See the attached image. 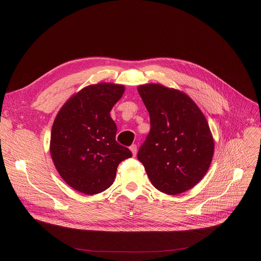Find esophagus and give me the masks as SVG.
Returning a JSON list of instances; mask_svg holds the SVG:
<instances>
[{
    "label": "esophagus",
    "mask_w": 261,
    "mask_h": 261,
    "mask_svg": "<svg viewBox=\"0 0 261 261\" xmlns=\"http://www.w3.org/2000/svg\"><path fill=\"white\" fill-rule=\"evenodd\" d=\"M130 150H131V152H132L133 156H135V155H136V152H138V147H136V145H131V146H130Z\"/></svg>",
    "instance_id": "1"
}]
</instances>
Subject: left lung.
Wrapping results in <instances>:
<instances>
[{
  "label": "left lung",
  "instance_id": "1",
  "mask_svg": "<svg viewBox=\"0 0 261 261\" xmlns=\"http://www.w3.org/2000/svg\"><path fill=\"white\" fill-rule=\"evenodd\" d=\"M150 116V132L138 159L160 191L179 195L196 186L207 172L215 143L197 103L180 90L160 84L139 86Z\"/></svg>",
  "mask_w": 261,
  "mask_h": 261
}]
</instances>
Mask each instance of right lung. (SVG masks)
<instances>
[{
  "mask_svg": "<svg viewBox=\"0 0 261 261\" xmlns=\"http://www.w3.org/2000/svg\"><path fill=\"white\" fill-rule=\"evenodd\" d=\"M125 86L91 85L75 93L54 120L49 151L64 182L79 193L100 194L114 182L118 164L132 156L115 141L116 125L110 116Z\"/></svg>",
  "mask_w": 261,
  "mask_h": 261,
  "instance_id": "add662e5",
  "label": "right lung"
}]
</instances>
